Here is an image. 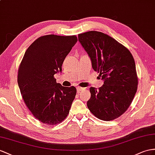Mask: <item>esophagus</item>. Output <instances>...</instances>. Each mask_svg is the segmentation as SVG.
I'll use <instances>...</instances> for the list:
<instances>
[{
	"label": "esophagus",
	"instance_id": "esophagus-1",
	"mask_svg": "<svg viewBox=\"0 0 155 155\" xmlns=\"http://www.w3.org/2000/svg\"><path fill=\"white\" fill-rule=\"evenodd\" d=\"M84 90V88H82V87L78 86L77 88V92H78V93H79V92H81V91H82V90Z\"/></svg>",
	"mask_w": 155,
	"mask_h": 155
}]
</instances>
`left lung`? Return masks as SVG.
Instances as JSON below:
<instances>
[{
    "instance_id": "8db88e82",
    "label": "left lung",
    "mask_w": 155,
    "mask_h": 155,
    "mask_svg": "<svg viewBox=\"0 0 155 155\" xmlns=\"http://www.w3.org/2000/svg\"><path fill=\"white\" fill-rule=\"evenodd\" d=\"M78 38L93 69L104 81L98 90L90 88L88 108L100 120H114L126 111L137 92L134 59L128 49L105 33L91 31L79 34Z\"/></svg>"
}]
</instances>
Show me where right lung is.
I'll use <instances>...</instances> for the list:
<instances>
[{"mask_svg": "<svg viewBox=\"0 0 155 155\" xmlns=\"http://www.w3.org/2000/svg\"><path fill=\"white\" fill-rule=\"evenodd\" d=\"M77 37L48 35L34 41L19 65L18 83L25 105L39 121L48 125L61 122L68 115L76 96L74 86L56 82L65 58Z\"/></svg>", "mask_w": 155, "mask_h": 155, "instance_id": "right-lung-1", "label": "right lung"}]
</instances>
